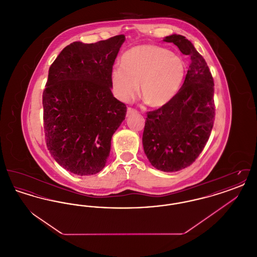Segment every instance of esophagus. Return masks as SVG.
Returning <instances> with one entry per match:
<instances>
[{"label":"esophagus","instance_id":"34e87169","mask_svg":"<svg viewBox=\"0 0 257 257\" xmlns=\"http://www.w3.org/2000/svg\"><path fill=\"white\" fill-rule=\"evenodd\" d=\"M136 112H138V110H135L133 108H128L127 109V115H130V114H132V113H136Z\"/></svg>","mask_w":257,"mask_h":257}]
</instances>
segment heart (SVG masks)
Returning <instances> with one entry per match:
<instances>
[{
  "label": "heart",
  "instance_id": "1",
  "mask_svg": "<svg viewBox=\"0 0 257 257\" xmlns=\"http://www.w3.org/2000/svg\"><path fill=\"white\" fill-rule=\"evenodd\" d=\"M185 76L186 62L180 55L156 45H139L123 54L110 81L114 94L123 102L134 97L140 85L147 104L161 108L177 95Z\"/></svg>",
  "mask_w": 257,
  "mask_h": 257
}]
</instances>
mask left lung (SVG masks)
<instances>
[{"instance_id": "1", "label": "left lung", "mask_w": 257, "mask_h": 257, "mask_svg": "<svg viewBox=\"0 0 257 257\" xmlns=\"http://www.w3.org/2000/svg\"><path fill=\"white\" fill-rule=\"evenodd\" d=\"M191 63L177 95L158 110L147 112L143 145L157 170L173 172L191 166L205 147L215 120L214 81L203 57L180 35L165 37Z\"/></svg>"}]
</instances>
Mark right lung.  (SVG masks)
I'll return each instance as SVG.
<instances>
[{
	"instance_id": "right-lung-1",
	"label": "right lung",
	"mask_w": 257,
	"mask_h": 257,
	"mask_svg": "<svg viewBox=\"0 0 257 257\" xmlns=\"http://www.w3.org/2000/svg\"><path fill=\"white\" fill-rule=\"evenodd\" d=\"M125 37L75 41L51 64L42 95L46 146L56 162L77 175L102 171L126 105L113 97L110 75Z\"/></svg>"
}]
</instances>
